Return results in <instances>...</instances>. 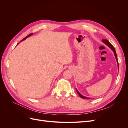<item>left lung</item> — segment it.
Wrapping results in <instances>:
<instances>
[{
    "mask_svg": "<svg viewBox=\"0 0 128 128\" xmlns=\"http://www.w3.org/2000/svg\"><path fill=\"white\" fill-rule=\"evenodd\" d=\"M102 42H104V44H106L108 46H109V47L111 48V50H112V51H113V52H114V55H115V58H116V61H117V62H118V57H117V54H116V51H115V48H114V46L112 45L110 42L108 41V40H102ZM76 91H77V94H78V95L80 96V98H83V99H88V97H86V96H82V94H81L80 93L77 91V90L76 89Z\"/></svg>",
    "mask_w": 128,
    "mask_h": 128,
    "instance_id": "obj_1",
    "label": "left lung"
}]
</instances>
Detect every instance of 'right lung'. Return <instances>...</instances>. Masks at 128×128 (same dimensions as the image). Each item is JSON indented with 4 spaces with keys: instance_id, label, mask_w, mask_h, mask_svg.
<instances>
[{
    "instance_id": "1",
    "label": "right lung",
    "mask_w": 128,
    "mask_h": 128,
    "mask_svg": "<svg viewBox=\"0 0 128 128\" xmlns=\"http://www.w3.org/2000/svg\"><path fill=\"white\" fill-rule=\"evenodd\" d=\"M32 34H33V33H32V34H29V35H28V36H26V37H25V38H24V39H23V40H21V42H22V40H26V38H28V37H29V36H31V35H32ZM18 44H17V45H18Z\"/></svg>"
}]
</instances>
